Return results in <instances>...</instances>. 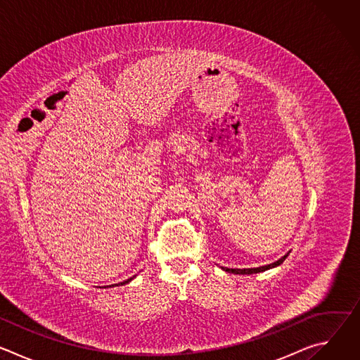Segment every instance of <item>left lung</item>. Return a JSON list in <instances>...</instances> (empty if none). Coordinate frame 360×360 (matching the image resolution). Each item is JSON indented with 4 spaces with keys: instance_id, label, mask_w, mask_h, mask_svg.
<instances>
[{
    "instance_id": "obj_1",
    "label": "left lung",
    "mask_w": 360,
    "mask_h": 360,
    "mask_svg": "<svg viewBox=\"0 0 360 360\" xmlns=\"http://www.w3.org/2000/svg\"><path fill=\"white\" fill-rule=\"evenodd\" d=\"M290 252H288V253H285L281 259H278L276 262H274V264H269V265H265V266H259V268H248V269H229V268H222L225 272H229V274H235V275H252V274H259V272H265V271H269V269H272V268H276V266H279L286 258H288V255H289Z\"/></svg>"
}]
</instances>
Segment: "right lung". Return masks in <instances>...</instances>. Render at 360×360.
<instances>
[{
  "label": "right lung",
  "mask_w": 360,
  "mask_h": 360,
  "mask_svg": "<svg viewBox=\"0 0 360 360\" xmlns=\"http://www.w3.org/2000/svg\"><path fill=\"white\" fill-rule=\"evenodd\" d=\"M134 278H135V276H132V278H129V279H127V281H124V282H121V283H117L115 286H122V285H127V283H129V282H131ZM112 286H114V285H110V288H112Z\"/></svg>",
  "instance_id": "1"
}]
</instances>
